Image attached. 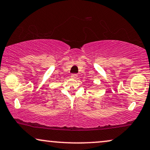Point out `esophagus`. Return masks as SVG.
<instances>
[{
    "label": "esophagus",
    "mask_w": 150,
    "mask_h": 150,
    "mask_svg": "<svg viewBox=\"0 0 150 150\" xmlns=\"http://www.w3.org/2000/svg\"><path fill=\"white\" fill-rule=\"evenodd\" d=\"M71 77H72V78L76 79L77 77V74H72V75H71Z\"/></svg>",
    "instance_id": "1"
}]
</instances>
